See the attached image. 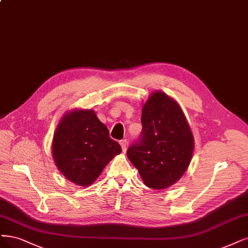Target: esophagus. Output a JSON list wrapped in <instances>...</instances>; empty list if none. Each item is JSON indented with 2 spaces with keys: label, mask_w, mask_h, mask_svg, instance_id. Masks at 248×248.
<instances>
[{
  "label": "esophagus",
  "mask_w": 248,
  "mask_h": 248,
  "mask_svg": "<svg viewBox=\"0 0 248 248\" xmlns=\"http://www.w3.org/2000/svg\"><path fill=\"white\" fill-rule=\"evenodd\" d=\"M120 144H121V147H122V151H123V153H126V151H127V140H120Z\"/></svg>",
  "instance_id": "34e87169"
}]
</instances>
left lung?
Here are the masks:
<instances>
[{"instance_id": "obj_1", "label": "left lung", "mask_w": 248, "mask_h": 248, "mask_svg": "<svg viewBox=\"0 0 248 248\" xmlns=\"http://www.w3.org/2000/svg\"><path fill=\"white\" fill-rule=\"evenodd\" d=\"M141 109L140 140L127 157L150 189H166L189 167L194 136L182 108L166 93L154 91Z\"/></svg>"}]
</instances>
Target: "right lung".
<instances>
[{
    "label": "right lung",
    "instance_id": "add662e5",
    "mask_svg": "<svg viewBox=\"0 0 248 248\" xmlns=\"http://www.w3.org/2000/svg\"><path fill=\"white\" fill-rule=\"evenodd\" d=\"M121 151L91 108L66 112L53 135L52 157L56 167L66 179L80 186L94 183Z\"/></svg>",
    "mask_w": 248,
    "mask_h": 248
}]
</instances>
